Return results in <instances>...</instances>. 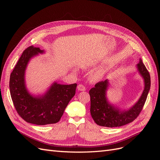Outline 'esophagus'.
Listing matches in <instances>:
<instances>
[{
  "label": "esophagus",
  "mask_w": 160,
  "mask_h": 160,
  "mask_svg": "<svg viewBox=\"0 0 160 160\" xmlns=\"http://www.w3.org/2000/svg\"><path fill=\"white\" fill-rule=\"evenodd\" d=\"M77 89L79 90V91H86V87L82 85V84H79L78 86H77Z\"/></svg>",
  "instance_id": "1"
}]
</instances>
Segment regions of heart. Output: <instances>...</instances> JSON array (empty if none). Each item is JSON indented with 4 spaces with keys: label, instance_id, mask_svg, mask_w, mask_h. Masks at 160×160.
Instances as JSON below:
<instances>
[{
    "label": "heart",
    "instance_id": "1",
    "mask_svg": "<svg viewBox=\"0 0 160 160\" xmlns=\"http://www.w3.org/2000/svg\"><path fill=\"white\" fill-rule=\"evenodd\" d=\"M103 75H104V73L102 71H97L91 74V79L93 81H95V82L98 81L102 78Z\"/></svg>",
    "mask_w": 160,
    "mask_h": 160
}]
</instances>
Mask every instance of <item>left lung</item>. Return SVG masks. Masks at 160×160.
I'll return each mask as SVG.
<instances>
[{"label": "left lung", "mask_w": 160, "mask_h": 160, "mask_svg": "<svg viewBox=\"0 0 160 160\" xmlns=\"http://www.w3.org/2000/svg\"><path fill=\"white\" fill-rule=\"evenodd\" d=\"M137 67L139 74L144 79L145 88L138 101L128 110L121 111L108 101V80L97 83L95 87L89 90L90 112L97 124L109 128L119 127L132 122L138 117L145 105L150 88V77L141 59Z\"/></svg>", "instance_id": "left-lung-1"}]
</instances>
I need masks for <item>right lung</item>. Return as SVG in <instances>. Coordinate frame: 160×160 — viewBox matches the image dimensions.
I'll return each mask as SVG.
<instances>
[{"label": "right lung", "instance_id": "add662e5", "mask_svg": "<svg viewBox=\"0 0 160 160\" xmlns=\"http://www.w3.org/2000/svg\"><path fill=\"white\" fill-rule=\"evenodd\" d=\"M44 50L30 46L25 49L10 74V91L13 105L25 121L37 125L60 121L65 109L75 95L77 83L62 85L54 82L42 96L30 95L25 85L24 73L30 59Z\"/></svg>", "mask_w": 160, "mask_h": 160}]
</instances>
